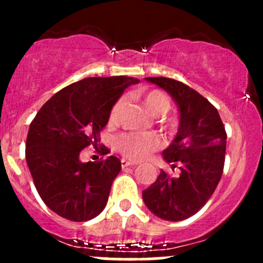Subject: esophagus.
<instances>
[{
	"instance_id": "esophagus-1",
	"label": "esophagus",
	"mask_w": 263,
	"mask_h": 263,
	"mask_svg": "<svg viewBox=\"0 0 263 263\" xmlns=\"http://www.w3.org/2000/svg\"><path fill=\"white\" fill-rule=\"evenodd\" d=\"M121 165H122V168H127V166L137 165V163H134V161H131V160H127V159H122Z\"/></svg>"
}]
</instances>
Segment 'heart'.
Instances as JSON below:
<instances>
[{
    "instance_id": "obj_1",
    "label": "heart",
    "mask_w": 263,
    "mask_h": 263,
    "mask_svg": "<svg viewBox=\"0 0 263 263\" xmlns=\"http://www.w3.org/2000/svg\"><path fill=\"white\" fill-rule=\"evenodd\" d=\"M144 107L154 117H163L171 109V99L165 92L160 90H151L144 95ZM123 105V100L119 99L110 109L109 119L115 121ZM117 147L124 156L135 160L146 158L148 154L160 147V139L153 132H128L123 134L117 140Z\"/></svg>"
}]
</instances>
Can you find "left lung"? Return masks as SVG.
Instances as JSON below:
<instances>
[{"label": "left lung", "mask_w": 263, "mask_h": 263, "mask_svg": "<svg viewBox=\"0 0 263 263\" xmlns=\"http://www.w3.org/2000/svg\"><path fill=\"white\" fill-rule=\"evenodd\" d=\"M145 80L165 90L178 105V132L163 156L181 173L172 177L161 171L142 198L155 216L181 221L198 213L216 190L224 169L227 132L216 108L192 87L168 78Z\"/></svg>", "instance_id": "1"}]
</instances>
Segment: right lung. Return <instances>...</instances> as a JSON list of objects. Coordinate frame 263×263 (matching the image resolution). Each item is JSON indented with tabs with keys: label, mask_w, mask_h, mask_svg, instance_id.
<instances>
[{
	"label": "right lung",
	"mask_w": 263,
	"mask_h": 263,
	"mask_svg": "<svg viewBox=\"0 0 263 263\" xmlns=\"http://www.w3.org/2000/svg\"><path fill=\"white\" fill-rule=\"evenodd\" d=\"M137 82L128 76L84 79L55 92L31 121L26 163L41 198L60 216L87 221L104 210L121 161L112 155L81 163L80 153L97 147L112 107Z\"/></svg>",
	"instance_id": "obj_1"
}]
</instances>
